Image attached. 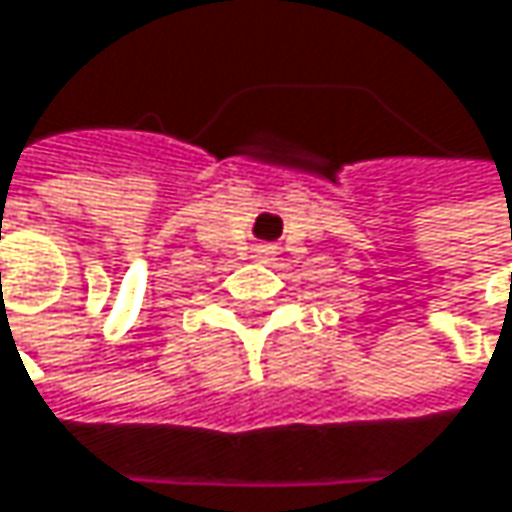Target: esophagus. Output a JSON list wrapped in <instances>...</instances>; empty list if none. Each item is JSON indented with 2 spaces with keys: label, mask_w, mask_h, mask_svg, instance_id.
<instances>
[{
  "label": "esophagus",
  "mask_w": 512,
  "mask_h": 512,
  "mask_svg": "<svg viewBox=\"0 0 512 512\" xmlns=\"http://www.w3.org/2000/svg\"><path fill=\"white\" fill-rule=\"evenodd\" d=\"M252 252H255L257 260H263V263H266V260H272V257H275V246H272V243H257Z\"/></svg>",
  "instance_id": "esophagus-1"
}]
</instances>
